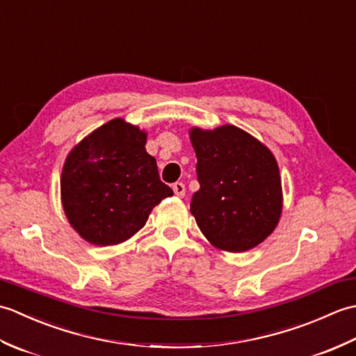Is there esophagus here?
Here are the masks:
<instances>
[{
  "label": "esophagus",
  "mask_w": 356,
  "mask_h": 356,
  "mask_svg": "<svg viewBox=\"0 0 356 356\" xmlns=\"http://www.w3.org/2000/svg\"><path fill=\"white\" fill-rule=\"evenodd\" d=\"M172 191H174V194L179 195V197H184V195H185V185L182 182L172 184Z\"/></svg>",
  "instance_id": "obj_1"
}]
</instances>
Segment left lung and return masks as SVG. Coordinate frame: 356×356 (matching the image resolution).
Wrapping results in <instances>:
<instances>
[{"label":"left lung","instance_id":"8db88e82","mask_svg":"<svg viewBox=\"0 0 356 356\" xmlns=\"http://www.w3.org/2000/svg\"><path fill=\"white\" fill-rule=\"evenodd\" d=\"M200 184L191 214L214 246L243 252L274 231L282 214V180L270 151L234 125L191 130Z\"/></svg>","mask_w":356,"mask_h":356}]
</instances>
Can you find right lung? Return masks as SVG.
Here are the masks:
<instances>
[{
  "label": "right lung",
  "mask_w": 356,
  "mask_h": 356,
  "mask_svg": "<svg viewBox=\"0 0 356 356\" xmlns=\"http://www.w3.org/2000/svg\"><path fill=\"white\" fill-rule=\"evenodd\" d=\"M147 134L113 119L72 149L61 179L63 207L82 238L118 245L134 236L172 190L145 149Z\"/></svg>",
  "instance_id": "1"
}]
</instances>
